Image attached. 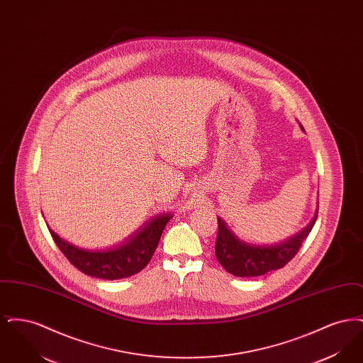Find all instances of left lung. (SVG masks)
Instances as JSON below:
<instances>
[{
  "label": "left lung",
  "instance_id": "left-lung-1",
  "mask_svg": "<svg viewBox=\"0 0 363 363\" xmlns=\"http://www.w3.org/2000/svg\"><path fill=\"white\" fill-rule=\"evenodd\" d=\"M303 130V126L301 125ZM318 211V209H317ZM317 213L311 223L298 234L286 241L275 245H255L243 242L227 227L225 220L218 218V238L215 245V255L220 265L234 277H261L269 271L283 268L302 246L317 219Z\"/></svg>",
  "mask_w": 363,
  "mask_h": 363
}]
</instances>
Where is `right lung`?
I'll return each instance as SVG.
<instances>
[{"mask_svg": "<svg viewBox=\"0 0 363 363\" xmlns=\"http://www.w3.org/2000/svg\"><path fill=\"white\" fill-rule=\"evenodd\" d=\"M172 218V213L157 215L150 222L144 223L121 245L104 250H86L77 247L60 238L50 228L49 231L58 249L79 271L89 277L116 280L136 275L147 267L155 253L164 227Z\"/></svg>", "mask_w": 363, "mask_h": 363, "instance_id": "add662e5", "label": "right lung"}]
</instances>
